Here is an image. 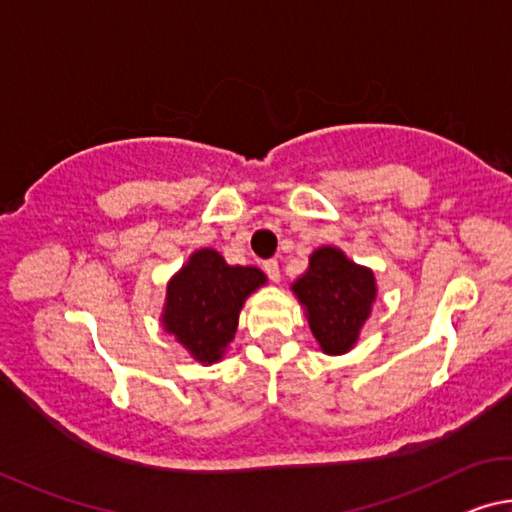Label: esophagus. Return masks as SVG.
Returning <instances> with one entry per match:
<instances>
[{"label":"esophagus","instance_id":"1","mask_svg":"<svg viewBox=\"0 0 512 512\" xmlns=\"http://www.w3.org/2000/svg\"><path fill=\"white\" fill-rule=\"evenodd\" d=\"M264 273L269 275L271 282H280V266H278V262H275V259H266Z\"/></svg>","mask_w":512,"mask_h":512}]
</instances>
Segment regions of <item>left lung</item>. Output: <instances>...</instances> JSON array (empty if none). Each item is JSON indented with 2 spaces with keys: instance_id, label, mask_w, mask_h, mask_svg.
Wrapping results in <instances>:
<instances>
[{
  "instance_id": "1",
  "label": "left lung",
  "mask_w": 512,
  "mask_h": 512,
  "mask_svg": "<svg viewBox=\"0 0 512 512\" xmlns=\"http://www.w3.org/2000/svg\"><path fill=\"white\" fill-rule=\"evenodd\" d=\"M291 289L305 307L321 351L328 355L351 351L376 300L373 271L351 262L339 248L323 246L310 255V266Z\"/></svg>"
}]
</instances>
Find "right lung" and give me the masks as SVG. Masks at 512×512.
<instances>
[{"mask_svg": "<svg viewBox=\"0 0 512 512\" xmlns=\"http://www.w3.org/2000/svg\"><path fill=\"white\" fill-rule=\"evenodd\" d=\"M264 282L255 266H230L212 248L196 250L168 282L161 323L193 360L214 364L234 339L246 298Z\"/></svg>", "mask_w": 512, "mask_h": 512, "instance_id": "right-lung-1", "label": "right lung"}]
</instances>
